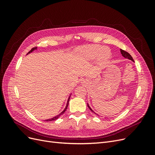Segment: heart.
<instances>
[{
  "label": "heart",
  "mask_w": 155,
  "mask_h": 155,
  "mask_svg": "<svg viewBox=\"0 0 155 155\" xmlns=\"http://www.w3.org/2000/svg\"><path fill=\"white\" fill-rule=\"evenodd\" d=\"M84 53L88 59H94L98 57L100 60L105 61L108 58L107 55L104 54V50H102L101 46L97 45L88 46L84 51Z\"/></svg>",
  "instance_id": "heart-1"
}]
</instances>
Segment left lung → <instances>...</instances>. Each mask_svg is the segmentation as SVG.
Listing matches in <instances>:
<instances>
[{"label": "left lung", "mask_w": 155, "mask_h": 155, "mask_svg": "<svg viewBox=\"0 0 155 155\" xmlns=\"http://www.w3.org/2000/svg\"><path fill=\"white\" fill-rule=\"evenodd\" d=\"M120 51H121V55H122L125 58H127V59H130V60H131V61H134V60H133V58H132V56H131L128 52H127V51H124V50H121V49H120ZM87 105H88V107L89 108V109H90V110H91L92 112H93L94 113H95V112L92 110L91 108L90 107H89L88 104H87ZM95 114H96V113H95Z\"/></svg>", "instance_id": "left-lung-1"}]
</instances>
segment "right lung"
Returning a JSON list of instances; mask_svg holds the SVG:
<instances>
[{
  "label": "right lung",
  "instance_id": "right-lung-1",
  "mask_svg": "<svg viewBox=\"0 0 155 155\" xmlns=\"http://www.w3.org/2000/svg\"><path fill=\"white\" fill-rule=\"evenodd\" d=\"M37 47H34V48H31V50L29 51L28 53L27 54H30V53H31V52H32L33 51H34V50H36L37 49ZM70 96H69V97H68V101H67V106H66V107H65V109H64V110L63 111V112H61V113H60L59 115H58V116H55V117H54V118H51V119H48V120H46L45 121H53V120H57L59 117L61 115V114H63L64 112H65V110H67V107H68V102H69V100H70Z\"/></svg>",
  "mask_w": 155,
  "mask_h": 155
}]
</instances>
